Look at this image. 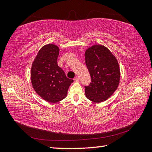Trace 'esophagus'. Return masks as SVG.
<instances>
[{
	"label": "esophagus",
	"mask_w": 152,
	"mask_h": 152,
	"mask_svg": "<svg viewBox=\"0 0 152 152\" xmlns=\"http://www.w3.org/2000/svg\"><path fill=\"white\" fill-rule=\"evenodd\" d=\"M74 81H75V82H79L80 81V78H78V77H76V78H74Z\"/></svg>",
	"instance_id": "34e87169"
}]
</instances>
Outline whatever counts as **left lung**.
Wrapping results in <instances>:
<instances>
[{"label": "left lung", "instance_id": "left-lung-1", "mask_svg": "<svg viewBox=\"0 0 152 152\" xmlns=\"http://www.w3.org/2000/svg\"><path fill=\"white\" fill-rule=\"evenodd\" d=\"M85 62L91 82L85 86L86 96L95 102H103L116 91L120 69L117 59L106 47L94 45L86 50Z\"/></svg>", "mask_w": 152, "mask_h": 152}]
</instances>
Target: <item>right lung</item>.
I'll list each match as a JSON object with an SVG mask.
<instances>
[{"label": "right lung", "mask_w": 152, "mask_h": 152, "mask_svg": "<svg viewBox=\"0 0 152 152\" xmlns=\"http://www.w3.org/2000/svg\"><path fill=\"white\" fill-rule=\"evenodd\" d=\"M60 49L48 44L41 49L33 61L31 77L33 88L50 102H57L66 96L69 86L74 82L66 77L57 63Z\"/></svg>", "instance_id": "right-lung-1"}]
</instances>
